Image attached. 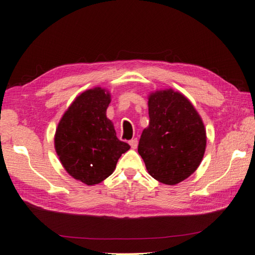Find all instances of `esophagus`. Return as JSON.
Wrapping results in <instances>:
<instances>
[{"mask_svg": "<svg viewBox=\"0 0 255 255\" xmlns=\"http://www.w3.org/2000/svg\"><path fill=\"white\" fill-rule=\"evenodd\" d=\"M137 143H139V141H137L136 137H135V139H132V140L128 141V144L131 145V148H132V149H136Z\"/></svg>", "mask_w": 255, "mask_h": 255, "instance_id": "esophagus-1", "label": "esophagus"}]
</instances>
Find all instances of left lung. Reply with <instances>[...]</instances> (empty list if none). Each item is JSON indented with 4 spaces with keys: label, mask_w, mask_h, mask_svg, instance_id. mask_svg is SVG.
I'll use <instances>...</instances> for the list:
<instances>
[{
    "label": "left lung",
    "mask_w": 255,
    "mask_h": 255,
    "mask_svg": "<svg viewBox=\"0 0 255 255\" xmlns=\"http://www.w3.org/2000/svg\"><path fill=\"white\" fill-rule=\"evenodd\" d=\"M149 127L142 132L137 152L155 180L176 185L202 162L206 131L193 104L172 89L149 96Z\"/></svg>",
    "instance_id": "8db88e82"
}]
</instances>
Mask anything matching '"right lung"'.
<instances>
[{
  "mask_svg": "<svg viewBox=\"0 0 255 255\" xmlns=\"http://www.w3.org/2000/svg\"><path fill=\"white\" fill-rule=\"evenodd\" d=\"M110 94L100 87L76 98L58 124L55 148L60 162L75 179L96 185L113 173L130 145L116 136L106 118Z\"/></svg>",
  "mask_w": 255,
  "mask_h": 255,
  "instance_id": "add662e5",
  "label": "right lung"
}]
</instances>
